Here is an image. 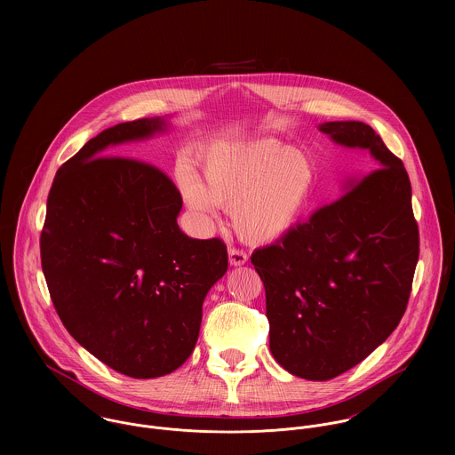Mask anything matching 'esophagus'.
<instances>
[{"mask_svg":"<svg viewBox=\"0 0 455 455\" xmlns=\"http://www.w3.org/2000/svg\"><path fill=\"white\" fill-rule=\"evenodd\" d=\"M228 256H229V264L231 266H243L247 262V254L240 249H229L228 251Z\"/></svg>","mask_w":455,"mask_h":455,"instance_id":"1","label":"esophagus"}]
</instances>
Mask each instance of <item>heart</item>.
Segmentation results:
<instances>
[{
	"mask_svg": "<svg viewBox=\"0 0 455 455\" xmlns=\"http://www.w3.org/2000/svg\"><path fill=\"white\" fill-rule=\"evenodd\" d=\"M317 184V166L299 147L273 138L220 141L201 159V182L182 175L189 206L215 217L231 210L236 235L252 245L285 236L301 219Z\"/></svg>",
	"mask_w": 455,
	"mask_h": 455,
	"instance_id": "1",
	"label": "heart"
}]
</instances>
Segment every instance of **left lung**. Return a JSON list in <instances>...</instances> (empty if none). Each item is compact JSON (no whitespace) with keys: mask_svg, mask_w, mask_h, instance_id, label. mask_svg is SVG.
<instances>
[{"mask_svg":"<svg viewBox=\"0 0 455 455\" xmlns=\"http://www.w3.org/2000/svg\"><path fill=\"white\" fill-rule=\"evenodd\" d=\"M319 131L366 152L371 172L251 260L266 291L273 357L289 373L323 382L366 359L399 324L419 228L408 173L373 128L334 121Z\"/></svg>","mask_w":455,"mask_h":455,"instance_id":"1","label":"left lung"}]
</instances>
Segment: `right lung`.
Here are the masks:
<instances>
[{"instance_id":"obj_1","label":"right lung","mask_w":455,"mask_h":455,"mask_svg":"<svg viewBox=\"0 0 455 455\" xmlns=\"http://www.w3.org/2000/svg\"><path fill=\"white\" fill-rule=\"evenodd\" d=\"M164 117L101 131L58 170L40 238L60 319L94 357L132 379L180 368L195 350L203 301L228 271L219 238L177 224L182 196L156 166L105 156L168 130Z\"/></svg>"}]
</instances>
